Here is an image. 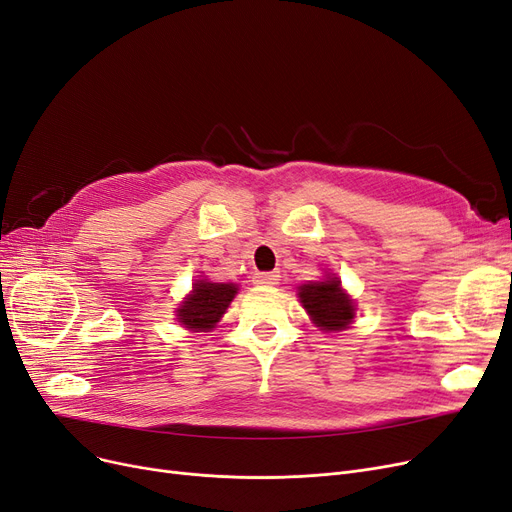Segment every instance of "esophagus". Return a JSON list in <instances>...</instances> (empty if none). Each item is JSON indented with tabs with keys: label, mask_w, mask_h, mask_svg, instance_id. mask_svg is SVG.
<instances>
[{
	"label": "esophagus",
	"mask_w": 512,
	"mask_h": 512,
	"mask_svg": "<svg viewBox=\"0 0 512 512\" xmlns=\"http://www.w3.org/2000/svg\"><path fill=\"white\" fill-rule=\"evenodd\" d=\"M255 285H276V282L280 280V272H257L253 276Z\"/></svg>",
	"instance_id": "esophagus-1"
}]
</instances>
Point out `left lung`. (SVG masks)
I'll return each instance as SVG.
<instances>
[{
  "mask_svg": "<svg viewBox=\"0 0 512 512\" xmlns=\"http://www.w3.org/2000/svg\"><path fill=\"white\" fill-rule=\"evenodd\" d=\"M299 299L312 316L314 325L323 331H342L354 318L352 299L339 287L337 278L299 287Z\"/></svg>",
  "mask_w": 512,
  "mask_h": 512,
  "instance_id": "1",
  "label": "left lung"
}]
</instances>
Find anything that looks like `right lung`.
Instances as JSON below:
<instances>
[{"mask_svg": "<svg viewBox=\"0 0 512 512\" xmlns=\"http://www.w3.org/2000/svg\"><path fill=\"white\" fill-rule=\"evenodd\" d=\"M236 285H225V282H206L198 280L192 295H189L183 306L177 310L179 323L194 331H208L219 323L221 314L230 306L236 295Z\"/></svg>", "mask_w": 512, "mask_h": 512, "instance_id": "obj_1", "label": "right lung"}]
</instances>
